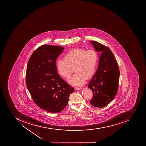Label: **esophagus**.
Instances as JSON below:
<instances>
[{
  "mask_svg": "<svg viewBox=\"0 0 146 146\" xmlns=\"http://www.w3.org/2000/svg\"><path fill=\"white\" fill-rule=\"evenodd\" d=\"M83 88H81V87H76V88H75V89H76V90H81Z\"/></svg>",
  "mask_w": 146,
  "mask_h": 146,
  "instance_id": "esophagus-1",
  "label": "esophagus"
}]
</instances>
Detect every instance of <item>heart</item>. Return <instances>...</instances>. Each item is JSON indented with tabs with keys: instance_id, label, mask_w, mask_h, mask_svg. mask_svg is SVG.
<instances>
[{
	"instance_id": "1",
	"label": "heart",
	"mask_w": 146,
	"mask_h": 146,
	"mask_svg": "<svg viewBox=\"0 0 146 146\" xmlns=\"http://www.w3.org/2000/svg\"><path fill=\"white\" fill-rule=\"evenodd\" d=\"M98 63V55L95 50L78 48L66 53L63 59H58L56 67L59 76L66 80L70 79L74 69L76 73L69 83L77 86L83 85L85 79H90L94 76Z\"/></svg>"
}]
</instances>
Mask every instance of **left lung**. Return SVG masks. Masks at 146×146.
<instances>
[{"mask_svg": "<svg viewBox=\"0 0 146 146\" xmlns=\"http://www.w3.org/2000/svg\"><path fill=\"white\" fill-rule=\"evenodd\" d=\"M90 42L96 51L101 53L98 67L88 85L93 94L90 102L95 107H104L113 99L117 92L120 70L109 48L97 41L91 40Z\"/></svg>", "mask_w": 146, "mask_h": 146, "instance_id": "1", "label": "left lung"}]
</instances>
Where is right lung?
I'll return each mask as SVG.
<instances>
[{
    "label": "right lung",
    "mask_w": 146,
    "mask_h": 146,
    "mask_svg": "<svg viewBox=\"0 0 146 146\" xmlns=\"http://www.w3.org/2000/svg\"><path fill=\"white\" fill-rule=\"evenodd\" d=\"M64 49L42 45L34 51L27 64V88L36 104L50 113L62 111L74 91L57 72L56 59Z\"/></svg>",
    "instance_id": "right-lung-1"
}]
</instances>
